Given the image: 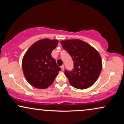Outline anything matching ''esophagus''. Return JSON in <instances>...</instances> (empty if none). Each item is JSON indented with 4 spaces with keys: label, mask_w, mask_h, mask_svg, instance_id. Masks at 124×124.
I'll return each mask as SVG.
<instances>
[{
    "label": "esophagus",
    "mask_w": 124,
    "mask_h": 124,
    "mask_svg": "<svg viewBox=\"0 0 124 124\" xmlns=\"http://www.w3.org/2000/svg\"><path fill=\"white\" fill-rule=\"evenodd\" d=\"M61 69H62V70H63L64 68H65V66H64V65H62V66H61Z\"/></svg>",
    "instance_id": "esophagus-1"
}]
</instances>
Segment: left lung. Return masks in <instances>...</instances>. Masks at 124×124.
Wrapping results in <instances>:
<instances>
[{
    "instance_id": "8db88e82",
    "label": "left lung",
    "mask_w": 124,
    "mask_h": 124,
    "mask_svg": "<svg viewBox=\"0 0 124 124\" xmlns=\"http://www.w3.org/2000/svg\"><path fill=\"white\" fill-rule=\"evenodd\" d=\"M61 44L73 61V70L65 71L70 85L78 89L92 86L102 70V61L99 52L90 44L78 39L61 41Z\"/></svg>"
}]
</instances>
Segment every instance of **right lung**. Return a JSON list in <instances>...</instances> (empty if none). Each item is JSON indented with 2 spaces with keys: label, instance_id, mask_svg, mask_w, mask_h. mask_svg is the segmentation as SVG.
I'll return each mask as SVG.
<instances>
[{
  "label": "right lung",
  "instance_id": "add662e5",
  "mask_svg": "<svg viewBox=\"0 0 124 124\" xmlns=\"http://www.w3.org/2000/svg\"><path fill=\"white\" fill-rule=\"evenodd\" d=\"M58 44L57 39L45 38L34 43L25 52L22 60L23 71L31 86L44 89L53 83L61 70L51 56Z\"/></svg>",
  "mask_w": 124,
  "mask_h": 124
}]
</instances>
